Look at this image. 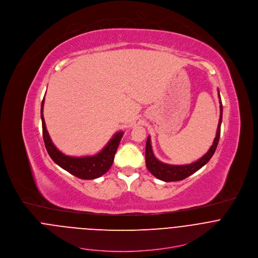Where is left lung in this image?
Returning <instances> with one entry per match:
<instances>
[{
    "label": "left lung",
    "instance_id": "left-lung-1",
    "mask_svg": "<svg viewBox=\"0 0 258 258\" xmlns=\"http://www.w3.org/2000/svg\"><path fill=\"white\" fill-rule=\"evenodd\" d=\"M219 98H220V109L221 115L219 120V125L217 129V135L214 140V143L210 150L198 161L188 164V165H169L160 162L153 153L152 145H151V138L148 137L146 142V153H145V159H146V166L150 173L158 178L161 181L164 182H175V181H182L188 176L192 175L197 171H199L202 167H204L213 157V155L216 152V149L218 147L220 136H221V125L222 120V103H221V95L219 91Z\"/></svg>",
    "mask_w": 258,
    "mask_h": 258
}]
</instances>
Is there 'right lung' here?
Returning <instances> with one entry per match:
<instances>
[{"instance_id": "add662e5", "label": "right lung", "mask_w": 258, "mask_h": 258, "mask_svg": "<svg viewBox=\"0 0 258 258\" xmlns=\"http://www.w3.org/2000/svg\"><path fill=\"white\" fill-rule=\"evenodd\" d=\"M43 103L44 97L41 102L40 117L42 124V137L44 145L49 157L52 161L57 164L59 167L71 173L75 177L82 180H93L104 175L112 166L114 161V156L116 150L119 146L123 132H117L108 142V144L103 148L98 154L94 156H85V157H72L67 156L61 153L55 147L48 135V132L45 127V122L43 118Z\"/></svg>"}]
</instances>
